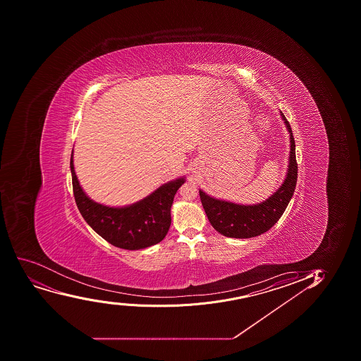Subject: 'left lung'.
I'll return each instance as SVG.
<instances>
[{"label":"left lung","mask_w":361,"mask_h":361,"mask_svg":"<svg viewBox=\"0 0 361 361\" xmlns=\"http://www.w3.org/2000/svg\"><path fill=\"white\" fill-rule=\"evenodd\" d=\"M280 115L289 133L290 150L285 180L273 195L260 204H239L215 199L204 193V190H199L208 220L215 231L222 235L236 239H250L261 235L278 222L292 199L298 180L295 142L289 122L286 120L282 111H280Z\"/></svg>","instance_id":"8db88e82"}]
</instances>
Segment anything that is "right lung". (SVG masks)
Here are the masks:
<instances>
[{"label":"right lung","instance_id":"1","mask_svg":"<svg viewBox=\"0 0 361 361\" xmlns=\"http://www.w3.org/2000/svg\"><path fill=\"white\" fill-rule=\"evenodd\" d=\"M71 157L73 192L76 206L87 224L106 241L122 250H137L164 240L171 227V208L175 194L186 178H175L135 204L109 207L92 200L80 186Z\"/></svg>","mask_w":361,"mask_h":361}]
</instances>
